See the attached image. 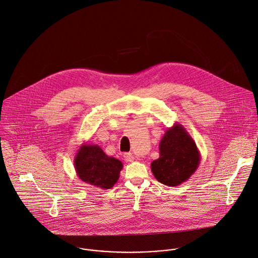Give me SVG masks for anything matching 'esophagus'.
Segmentation results:
<instances>
[{
	"label": "esophagus",
	"instance_id": "esophagus-1",
	"mask_svg": "<svg viewBox=\"0 0 258 258\" xmlns=\"http://www.w3.org/2000/svg\"><path fill=\"white\" fill-rule=\"evenodd\" d=\"M123 158L126 162H134L136 160V156L133 153H124Z\"/></svg>",
	"mask_w": 258,
	"mask_h": 258
}]
</instances>
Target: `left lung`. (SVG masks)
<instances>
[{
    "label": "left lung",
    "mask_w": 258,
    "mask_h": 258,
    "mask_svg": "<svg viewBox=\"0 0 258 258\" xmlns=\"http://www.w3.org/2000/svg\"><path fill=\"white\" fill-rule=\"evenodd\" d=\"M159 152L160 157L151 163V171L165 185L181 184L199 168V148L185 128L177 122L164 134L159 143Z\"/></svg>",
    "instance_id": "8db88e82"
}]
</instances>
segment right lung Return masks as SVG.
Segmentation results:
<instances>
[{"label": "right lung", "instance_id": "add662e5", "mask_svg": "<svg viewBox=\"0 0 258 258\" xmlns=\"http://www.w3.org/2000/svg\"><path fill=\"white\" fill-rule=\"evenodd\" d=\"M75 169L78 177L84 182L110 189L118 181L122 163L106 153L96 144L83 143L75 157Z\"/></svg>", "mask_w": 258, "mask_h": 258}]
</instances>
